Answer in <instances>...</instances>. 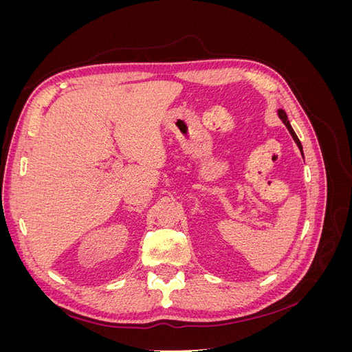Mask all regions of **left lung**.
<instances>
[{
    "instance_id": "left-lung-1",
    "label": "left lung",
    "mask_w": 352,
    "mask_h": 352,
    "mask_svg": "<svg viewBox=\"0 0 352 352\" xmlns=\"http://www.w3.org/2000/svg\"><path fill=\"white\" fill-rule=\"evenodd\" d=\"M279 117H280V119H282V122L285 123V126L287 127V131H289V133L292 135V138H294V141L296 142L298 148H300V150H301V154H302V145H301L300 140H298V136H296V133L294 132V129H292V126H291L289 120H287V116H286V113H285L283 110H279ZM302 157H304V154H302Z\"/></svg>"
}]
</instances>
